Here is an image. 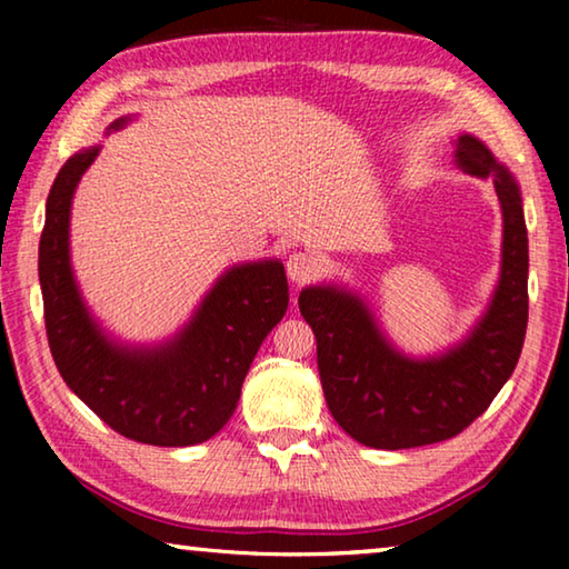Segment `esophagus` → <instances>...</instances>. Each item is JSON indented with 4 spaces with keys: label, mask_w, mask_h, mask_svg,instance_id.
<instances>
[{
    "label": "esophagus",
    "mask_w": 569,
    "mask_h": 569,
    "mask_svg": "<svg viewBox=\"0 0 569 569\" xmlns=\"http://www.w3.org/2000/svg\"><path fill=\"white\" fill-rule=\"evenodd\" d=\"M286 271L293 283H306V281H311L316 273H319V261H316L311 253H293V256H288Z\"/></svg>",
    "instance_id": "1"
}]
</instances>
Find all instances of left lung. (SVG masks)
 <instances>
[{
	"mask_svg": "<svg viewBox=\"0 0 569 569\" xmlns=\"http://www.w3.org/2000/svg\"><path fill=\"white\" fill-rule=\"evenodd\" d=\"M457 160L469 176L492 180L502 208L495 293L465 339L447 351L409 356L393 346L353 288L316 283L298 296V308L316 333L329 411L363 447L393 451L457 437L487 411L522 353L529 248L519 182L469 132L459 134Z\"/></svg>",
	"mask_w": 569,
	"mask_h": 569,
	"instance_id": "1",
	"label": "left lung"
}]
</instances>
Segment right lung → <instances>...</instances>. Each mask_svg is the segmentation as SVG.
I'll return each mask as SVG.
<instances>
[{"instance_id":"1","label":"right lung","mask_w":569,"mask_h":569,"mask_svg":"<svg viewBox=\"0 0 569 569\" xmlns=\"http://www.w3.org/2000/svg\"><path fill=\"white\" fill-rule=\"evenodd\" d=\"M134 118L114 120L122 130ZM102 146L64 162L52 182L40 238V286L52 359L77 397L118 435L152 447L208 441L233 417L258 349L288 308L278 258L226 268L178 333L124 343L84 303L70 258L72 198Z\"/></svg>"}]
</instances>
